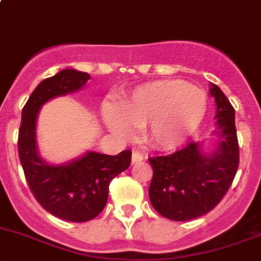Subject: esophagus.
Wrapping results in <instances>:
<instances>
[{
    "mask_svg": "<svg viewBox=\"0 0 261 261\" xmlns=\"http://www.w3.org/2000/svg\"><path fill=\"white\" fill-rule=\"evenodd\" d=\"M144 159L143 154L138 153V151H134L133 155H131V161H133V163H138V162H141Z\"/></svg>",
    "mask_w": 261,
    "mask_h": 261,
    "instance_id": "1",
    "label": "esophagus"
}]
</instances>
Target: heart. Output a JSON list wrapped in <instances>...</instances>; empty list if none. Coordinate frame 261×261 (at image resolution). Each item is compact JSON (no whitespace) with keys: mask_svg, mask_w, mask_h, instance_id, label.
Instances as JSON below:
<instances>
[{"mask_svg":"<svg viewBox=\"0 0 261 261\" xmlns=\"http://www.w3.org/2000/svg\"><path fill=\"white\" fill-rule=\"evenodd\" d=\"M206 112L208 97L203 89L182 80H159L134 89L117 103V110L103 106L102 117L117 135L127 136L131 126L143 127L148 145L168 150L198 130Z\"/></svg>","mask_w":261,"mask_h":261,"instance_id":"heart-1","label":"heart"}]
</instances>
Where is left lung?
Instances as JSON below:
<instances>
[{
    "mask_svg": "<svg viewBox=\"0 0 261 261\" xmlns=\"http://www.w3.org/2000/svg\"><path fill=\"white\" fill-rule=\"evenodd\" d=\"M209 92L216 102L213 148L205 151L204 143L192 141L173 154L149 158L150 203L172 221H191L216 208L239 168L234 110L216 84L212 83Z\"/></svg>",
    "mask_w": 261,
    "mask_h": 261,
    "instance_id": "1",
    "label": "left lung"
}]
</instances>
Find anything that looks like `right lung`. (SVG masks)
Returning <instances> with one entry per match:
<instances>
[{
    "mask_svg": "<svg viewBox=\"0 0 261 261\" xmlns=\"http://www.w3.org/2000/svg\"><path fill=\"white\" fill-rule=\"evenodd\" d=\"M90 75L65 69L39 83L21 112L19 158L25 178L38 203L52 216L69 222H88L105 209L112 178L128 168L131 151L117 155L89 151L62 164L48 163L37 144V118L44 103L79 92Z\"/></svg>",
    "mask_w": 261,
    "mask_h": 261,
    "instance_id": "add662e5",
    "label": "right lung"
}]
</instances>
